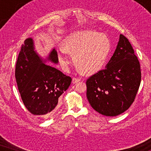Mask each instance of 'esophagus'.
Wrapping results in <instances>:
<instances>
[{
	"mask_svg": "<svg viewBox=\"0 0 151 151\" xmlns=\"http://www.w3.org/2000/svg\"><path fill=\"white\" fill-rule=\"evenodd\" d=\"M80 80H81V78H73V79H72V82H73V83H76V82H80Z\"/></svg>",
	"mask_w": 151,
	"mask_h": 151,
	"instance_id": "1",
	"label": "esophagus"
}]
</instances>
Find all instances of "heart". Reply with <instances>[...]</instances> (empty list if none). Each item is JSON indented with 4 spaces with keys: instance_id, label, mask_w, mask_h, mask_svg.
Masks as SVG:
<instances>
[{
    "instance_id": "1",
    "label": "heart",
    "mask_w": 151,
    "mask_h": 151,
    "mask_svg": "<svg viewBox=\"0 0 151 151\" xmlns=\"http://www.w3.org/2000/svg\"><path fill=\"white\" fill-rule=\"evenodd\" d=\"M111 45L106 35L93 30L75 32L65 38L64 47L59 49L60 63L65 68L70 63L67 52L73 53V61L80 70L94 73L106 63Z\"/></svg>"
}]
</instances>
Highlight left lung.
<instances>
[{
    "instance_id": "obj_1",
    "label": "left lung",
    "mask_w": 151,
    "mask_h": 151,
    "mask_svg": "<svg viewBox=\"0 0 151 151\" xmlns=\"http://www.w3.org/2000/svg\"><path fill=\"white\" fill-rule=\"evenodd\" d=\"M140 82L139 62L129 40L120 34L106 68L86 80V98L97 112L105 116H117L133 104Z\"/></svg>"
}]
</instances>
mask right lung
<instances>
[{
    "mask_svg": "<svg viewBox=\"0 0 151 151\" xmlns=\"http://www.w3.org/2000/svg\"><path fill=\"white\" fill-rule=\"evenodd\" d=\"M47 60L58 63L55 49ZM15 77L24 106L32 114L42 118H48L54 114L59 97L67 90L72 80L71 77L43 63L34 51L31 38L24 40L20 49Z\"/></svg>",
    "mask_w": 151,
    "mask_h": 151,
    "instance_id": "obj_1",
    "label": "right lung"
}]
</instances>
